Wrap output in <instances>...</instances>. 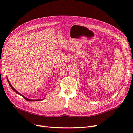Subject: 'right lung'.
Instances as JSON below:
<instances>
[{"label": "right lung", "instance_id": "add662e5", "mask_svg": "<svg viewBox=\"0 0 133 133\" xmlns=\"http://www.w3.org/2000/svg\"><path fill=\"white\" fill-rule=\"evenodd\" d=\"M8 83H9V85H10V87L11 88V89H13L15 92H16V93H17V94H18L19 95H21L22 96H23V97L24 98L25 100H27V101H33V100H36V101H37V100H31V99H28L27 98H26L25 97V96H24V95H23L22 94H21V93H19V92H18V91H17V90H16L15 89H14V88L13 87V86H12L11 85V84H10V83L9 82V80L8 79Z\"/></svg>", "mask_w": 133, "mask_h": 133}]
</instances>
